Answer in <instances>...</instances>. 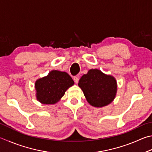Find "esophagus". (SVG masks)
Returning <instances> with one entry per match:
<instances>
[{
  "instance_id": "esophagus-1",
  "label": "esophagus",
  "mask_w": 152,
  "mask_h": 152,
  "mask_svg": "<svg viewBox=\"0 0 152 152\" xmlns=\"http://www.w3.org/2000/svg\"><path fill=\"white\" fill-rule=\"evenodd\" d=\"M73 80H74V81L76 82V83L77 84L78 82V81H79V77L78 76H74V78H73Z\"/></svg>"
}]
</instances>
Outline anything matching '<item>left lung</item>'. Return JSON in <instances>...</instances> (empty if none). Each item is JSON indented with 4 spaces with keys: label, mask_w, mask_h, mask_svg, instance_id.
Listing matches in <instances>:
<instances>
[{
    "label": "left lung",
    "mask_w": 152,
    "mask_h": 152,
    "mask_svg": "<svg viewBox=\"0 0 152 152\" xmlns=\"http://www.w3.org/2000/svg\"><path fill=\"white\" fill-rule=\"evenodd\" d=\"M79 87L91 106L102 107L114 100L117 93V82L114 76L98 69H90L80 79Z\"/></svg>",
    "instance_id": "left-lung-1"
}]
</instances>
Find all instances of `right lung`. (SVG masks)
Returning <instances> with one entry per match:
<instances>
[{
	"instance_id": "1",
	"label": "right lung",
	"mask_w": 152,
	"mask_h": 152,
	"mask_svg": "<svg viewBox=\"0 0 152 152\" xmlns=\"http://www.w3.org/2000/svg\"><path fill=\"white\" fill-rule=\"evenodd\" d=\"M74 84L72 78L66 72L52 70L35 82L36 97L43 104H55Z\"/></svg>"
}]
</instances>
